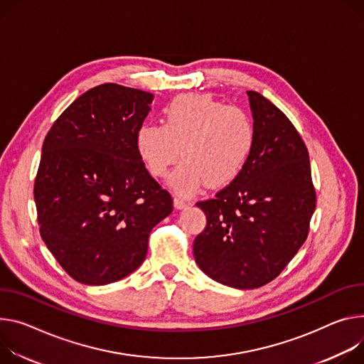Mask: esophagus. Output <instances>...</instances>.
Masks as SVG:
<instances>
[{"mask_svg":"<svg viewBox=\"0 0 364 364\" xmlns=\"http://www.w3.org/2000/svg\"><path fill=\"white\" fill-rule=\"evenodd\" d=\"M174 205H176L177 209H184L186 206H188V202L184 200V199H181V197H176V199H174Z\"/></svg>","mask_w":364,"mask_h":364,"instance_id":"1","label":"esophagus"}]
</instances>
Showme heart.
Returning <instances> with one entry per match:
<instances>
[{
  "label": "heart",
  "instance_id": "b5f03b06",
  "mask_svg": "<svg viewBox=\"0 0 364 364\" xmlns=\"http://www.w3.org/2000/svg\"><path fill=\"white\" fill-rule=\"evenodd\" d=\"M162 123H144L138 154L151 176L162 178L180 156L170 183L180 194L203 184L218 188L245 168L255 145V124L242 107L223 105L209 94H181L162 112Z\"/></svg>",
  "mask_w": 364,
  "mask_h": 364
}]
</instances>
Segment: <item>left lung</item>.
Segmentation results:
<instances>
[{"label": "left lung", "instance_id": "8db88e82", "mask_svg": "<svg viewBox=\"0 0 364 364\" xmlns=\"http://www.w3.org/2000/svg\"><path fill=\"white\" fill-rule=\"evenodd\" d=\"M255 145L242 173L196 205L206 226L194 238L199 267L213 280L255 289L274 280L301 250L316 206L308 148L287 116L247 91Z\"/></svg>", "mask_w": 364, "mask_h": 364}]
</instances>
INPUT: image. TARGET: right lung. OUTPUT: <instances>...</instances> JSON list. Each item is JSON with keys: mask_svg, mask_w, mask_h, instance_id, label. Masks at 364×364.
Here are the masks:
<instances>
[{"mask_svg": "<svg viewBox=\"0 0 364 364\" xmlns=\"http://www.w3.org/2000/svg\"><path fill=\"white\" fill-rule=\"evenodd\" d=\"M151 92L107 82L63 110L43 141L35 178L39 232L74 280L102 286L136 270L173 197L136 149Z\"/></svg>", "mask_w": 364, "mask_h": 364, "instance_id": "1", "label": "right lung"}]
</instances>
